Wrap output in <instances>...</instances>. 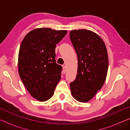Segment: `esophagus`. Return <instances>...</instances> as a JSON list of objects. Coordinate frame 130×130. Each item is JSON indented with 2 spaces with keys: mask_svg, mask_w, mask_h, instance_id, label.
<instances>
[{
  "mask_svg": "<svg viewBox=\"0 0 130 130\" xmlns=\"http://www.w3.org/2000/svg\"><path fill=\"white\" fill-rule=\"evenodd\" d=\"M62 70H63V73H66V67L65 66H62Z\"/></svg>",
  "mask_w": 130,
  "mask_h": 130,
  "instance_id": "obj_1",
  "label": "esophagus"
}]
</instances>
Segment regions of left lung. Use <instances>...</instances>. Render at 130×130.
<instances>
[{
	"label": "left lung",
	"instance_id": "obj_1",
	"mask_svg": "<svg viewBox=\"0 0 130 130\" xmlns=\"http://www.w3.org/2000/svg\"><path fill=\"white\" fill-rule=\"evenodd\" d=\"M70 39L78 58L77 74L70 84L71 93L78 102H87L102 88L106 79L107 48L103 39L89 30H72Z\"/></svg>",
	"mask_w": 130,
	"mask_h": 130
}]
</instances>
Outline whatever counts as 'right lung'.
I'll return each mask as SVG.
<instances>
[{"label":"right lung","mask_w":130,"mask_h":130,"mask_svg":"<svg viewBox=\"0 0 130 130\" xmlns=\"http://www.w3.org/2000/svg\"><path fill=\"white\" fill-rule=\"evenodd\" d=\"M67 33V30L37 28L28 32L21 43L19 76L31 95L40 102L52 98L61 79L62 68L56 63L55 49Z\"/></svg>","instance_id":"add662e5"}]
</instances>
